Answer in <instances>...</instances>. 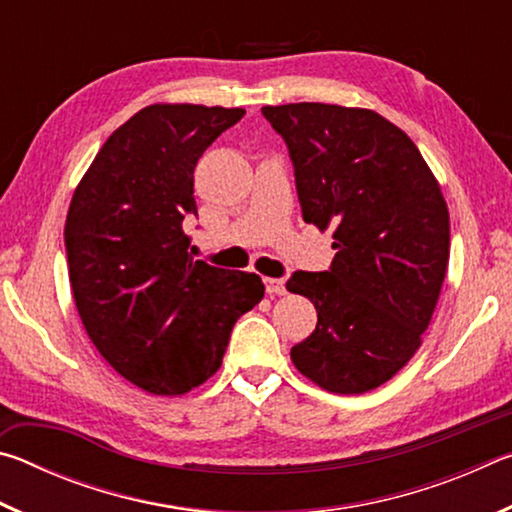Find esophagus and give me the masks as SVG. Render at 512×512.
I'll return each mask as SVG.
<instances>
[{
    "mask_svg": "<svg viewBox=\"0 0 512 512\" xmlns=\"http://www.w3.org/2000/svg\"><path fill=\"white\" fill-rule=\"evenodd\" d=\"M264 284H266L268 296H284V293H287L284 280H277V277H264Z\"/></svg>",
    "mask_w": 512,
    "mask_h": 512,
    "instance_id": "34e87169",
    "label": "esophagus"
}]
</instances>
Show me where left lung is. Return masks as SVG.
<instances>
[{
	"label": "left lung",
	"instance_id": "left-lung-1",
	"mask_svg": "<svg viewBox=\"0 0 512 512\" xmlns=\"http://www.w3.org/2000/svg\"><path fill=\"white\" fill-rule=\"evenodd\" d=\"M262 112L289 146L302 219L334 230L329 271L287 282L318 311L291 361L329 393H368L411 361L431 323L449 262L443 192L411 137L375 110L287 103Z\"/></svg>",
	"mask_w": 512,
	"mask_h": 512
}]
</instances>
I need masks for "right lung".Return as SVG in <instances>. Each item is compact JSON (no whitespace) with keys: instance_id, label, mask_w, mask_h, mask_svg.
Returning <instances> with one entry per match:
<instances>
[{"instance_id":"add662e5","label":"right lung","mask_w":512,"mask_h":512,"mask_svg":"<svg viewBox=\"0 0 512 512\" xmlns=\"http://www.w3.org/2000/svg\"><path fill=\"white\" fill-rule=\"evenodd\" d=\"M244 108L153 103L121 124L76 185L65 221L69 282L94 348L153 395H183L221 368L262 277L187 253L194 167Z\"/></svg>"}]
</instances>
